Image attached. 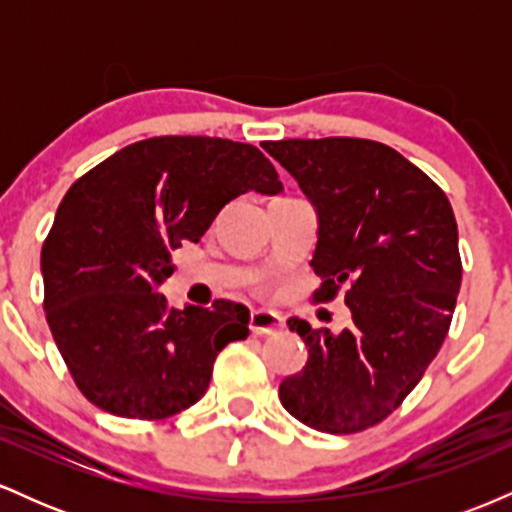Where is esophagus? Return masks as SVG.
<instances>
[{"label": "esophagus", "mask_w": 512, "mask_h": 512, "mask_svg": "<svg viewBox=\"0 0 512 512\" xmlns=\"http://www.w3.org/2000/svg\"><path fill=\"white\" fill-rule=\"evenodd\" d=\"M252 334H274L276 330L284 327V320H281L279 313H272V310H252L250 322H248Z\"/></svg>", "instance_id": "esophagus-1"}]
</instances>
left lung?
Segmentation results:
<instances>
[{
    "label": "left lung",
    "instance_id": "left-lung-1",
    "mask_svg": "<svg viewBox=\"0 0 512 512\" xmlns=\"http://www.w3.org/2000/svg\"><path fill=\"white\" fill-rule=\"evenodd\" d=\"M317 209L313 303L344 289L339 334L291 317L308 361L279 385L284 409L322 433L380 424L424 378L448 337L462 260L445 192L390 146L325 137L264 142Z\"/></svg>",
    "mask_w": 512,
    "mask_h": 512
}]
</instances>
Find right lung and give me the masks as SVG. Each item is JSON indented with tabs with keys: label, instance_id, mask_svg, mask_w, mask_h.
<instances>
[{
	"label": "right lung",
	"instance_id": "right-lung-1",
	"mask_svg": "<svg viewBox=\"0 0 512 512\" xmlns=\"http://www.w3.org/2000/svg\"><path fill=\"white\" fill-rule=\"evenodd\" d=\"M248 190L281 192L272 161L219 137L134 142L69 187L40 252L43 308L88 402L158 421L204 397L219 351L250 334L248 308H168L156 286L170 252Z\"/></svg>",
	"mask_w": 512,
	"mask_h": 512
}]
</instances>
